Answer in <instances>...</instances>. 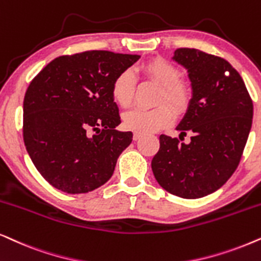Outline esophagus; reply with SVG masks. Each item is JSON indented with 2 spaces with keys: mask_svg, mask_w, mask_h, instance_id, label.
I'll return each instance as SVG.
<instances>
[{
  "mask_svg": "<svg viewBox=\"0 0 261 261\" xmlns=\"http://www.w3.org/2000/svg\"><path fill=\"white\" fill-rule=\"evenodd\" d=\"M141 137H143V134H140V133H134V134H133V140H134V141H138L139 139H140Z\"/></svg>",
  "mask_w": 261,
  "mask_h": 261,
  "instance_id": "34e87169",
  "label": "esophagus"
}]
</instances>
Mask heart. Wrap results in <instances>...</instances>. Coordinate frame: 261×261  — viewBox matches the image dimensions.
Instances as JSON below:
<instances>
[{
	"label": "heart",
	"mask_w": 261,
	"mask_h": 261,
	"mask_svg": "<svg viewBox=\"0 0 261 261\" xmlns=\"http://www.w3.org/2000/svg\"><path fill=\"white\" fill-rule=\"evenodd\" d=\"M141 73L147 79L158 84L160 91L157 103H167L176 113L181 114L189 104V90L180 80L181 72L175 64L157 57L140 66ZM135 92V77L132 70H122L115 77L111 85V96L118 106L128 107ZM166 104H160L152 109L134 108L123 114V124L135 133H152L170 126L174 121V113Z\"/></svg>",
	"instance_id": "b5f03b06"
}]
</instances>
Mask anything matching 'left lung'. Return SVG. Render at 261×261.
Segmentation results:
<instances>
[{
  "label": "left lung",
  "instance_id": "left-lung-1",
  "mask_svg": "<svg viewBox=\"0 0 261 261\" xmlns=\"http://www.w3.org/2000/svg\"><path fill=\"white\" fill-rule=\"evenodd\" d=\"M188 70L193 96L178 124L180 137L162 134L152 160L162 187L185 199H197L222 187L234 174L252 127L253 101L238 70L222 57L198 49H176L174 57Z\"/></svg>",
  "mask_w": 261,
  "mask_h": 261
}]
</instances>
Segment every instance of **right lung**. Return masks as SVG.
I'll return each instance as SVG.
<instances>
[{
  "instance_id": "obj_1",
  "label": "right lung",
  "mask_w": 261,
  "mask_h": 261,
  "mask_svg": "<svg viewBox=\"0 0 261 261\" xmlns=\"http://www.w3.org/2000/svg\"><path fill=\"white\" fill-rule=\"evenodd\" d=\"M139 59L106 50L64 55L30 83L23 98V143L53 187L79 194L113 176L133 134L115 129L121 120L111 85Z\"/></svg>"
}]
</instances>
